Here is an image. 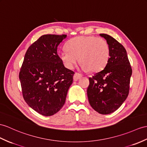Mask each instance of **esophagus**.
I'll return each mask as SVG.
<instances>
[{"mask_svg": "<svg viewBox=\"0 0 147 147\" xmlns=\"http://www.w3.org/2000/svg\"><path fill=\"white\" fill-rule=\"evenodd\" d=\"M82 77V75L80 74H78V73H75V74L74 75V81H77L78 79H80V78Z\"/></svg>", "mask_w": 147, "mask_h": 147, "instance_id": "obj_1", "label": "esophagus"}]
</instances>
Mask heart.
Returning a JSON list of instances; mask_svg holds the SVG:
<instances>
[{
    "mask_svg": "<svg viewBox=\"0 0 147 147\" xmlns=\"http://www.w3.org/2000/svg\"><path fill=\"white\" fill-rule=\"evenodd\" d=\"M66 48L59 52V57L69 69H73L79 58L82 70L96 72L106 66L110 58L109 45L102 38L78 36L68 41Z\"/></svg>",
    "mask_w": 147,
    "mask_h": 147,
    "instance_id": "obj_1",
    "label": "heart"
}]
</instances>
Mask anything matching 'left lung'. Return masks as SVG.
<instances>
[{
  "instance_id": "8db88e82",
  "label": "left lung",
  "mask_w": 147,
  "mask_h": 147,
  "mask_svg": "<svg viewBox=\"0 0 147 147\" xmlns=\"http://www.w3.org/2000/svg\"><path fill=\"white\" fill-rule=\"evenodd\" d=\"M110 47L105 69L89 78L88 102L96 112L107 115L115 112L127 98L132 70L124 47L109 35L100 34Z\"/></svg>"
}]
</instances>
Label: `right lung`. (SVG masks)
<instances>
[{
    "label": "right lung",
    "instance_id": "add662e5",
    "mask_svg": "<svg viewBox=\"0 0 147 147\" xmlns=\"http://www.w3.org/2000/svg\"><path fill=\"white\" fill-rule=\"evenodd\" d=\"M66 35H44L26 53L19 73L25 101L44 116L62 108L74 72L67 69L57 54V47Z\"/></svg>",
    "mask_w": 147,
    "mask_h": 147
}]
</instances>
